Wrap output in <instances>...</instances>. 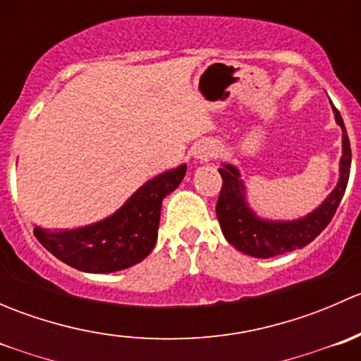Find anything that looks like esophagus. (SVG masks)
Returning <instances> with one entry per match:
<instances>
[{"label": "esophagus", "instance_id": "obj_1", "mask_svg": "<svg viewBox=\"0 0 361 361\" xmlns=\"http://www.w3.org/2000/svg\"><path fill=\"white\" fill-rule=\"evenodd\" d=\"M218 148L213 141H199L194 147V152H192V157L199 162H207L209 159H213L216 155Z\"/></svg>", "mask_w": 361, "mask_h": 361}]
</instances>
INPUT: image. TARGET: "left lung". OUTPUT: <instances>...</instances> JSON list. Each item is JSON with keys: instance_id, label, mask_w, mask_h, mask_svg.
<instances>
[{"instance_id": "obj_1", "label": "left lung", "mask_w": 361, "mask_h": 361, "mask_svg": "<svg viewBox=\"0 0 361 361\" xmlns=\"http://www.w3.org/2000/svg\"><path fill=\"white\" fill-rule=\"evenodd\" d=\"M332 104V103H330ZM334 116L342 130V157L338 160V180L336 188L325 201L311 213L295 220H274L264 218L250 206L246 183L241 171L231 162H221L218 173L221 174L220 197L216 202V216L225 239L241 253L255 258H271L307 246L322 234L336 214L344 197L351 171V147L341 113L332 104Z\"/></svg>"}]
</instances>
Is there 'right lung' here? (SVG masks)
I'll return each mask as SVG.
<instances>
[{"label":"right lung","instance_id":"right-lung-1","mask_svg":"<svg viewBox=\"0 0 361 361\" xmlns=\"http://www.w3.org/2000/svg\"><path fill=\"white\" fill-rule=\"evenodd\" d=\"M187 173V164L164 171L141 185L115 213L76 228H43L36 239L64 264L92 274H108L145 260L157 241L160 209Z\"/></svg>","mask_w":361,"mask_h":361}]
</instances>
